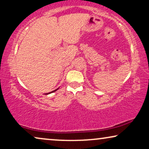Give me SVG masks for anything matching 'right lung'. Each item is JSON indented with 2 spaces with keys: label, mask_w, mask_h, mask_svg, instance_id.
<instances>
[{
  "label": "right lung",
  "mask_w": 149,
  "mask_h": 149,
  "mask_svg": "<svg viewBox=\"0 0 149 149\" xmlns=\"http://www.w3.org/2000/svg\"><path fill=\"white\" fill-rule=\"evenodd\" d=\"M58 88H57V89H56V90H54V91H52V92H51V93H45V95H49V94H51V93H54V92H55V91H57V90H58Z\"/></svg>",
  "instance_id": "add662e5"
}]
</instances>
